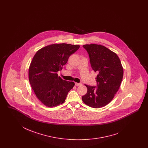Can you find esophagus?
Returning <instances> with one entry per match:
<instances>
[{"label":"esophagus","mask_w":148,"mask_h":148,"mask_svg":"<svg viewBox=\"0 0 148 148\" xmlns=\"http://www.w3.org/2000/svg\"><path fill=\"white\" fill-rule=\"evenodd\" d=\"M75 85L76 86H79L82 85V84L81 83H75Z\"/></svg>","instance_id":"esophagus-1"}]
</instances>
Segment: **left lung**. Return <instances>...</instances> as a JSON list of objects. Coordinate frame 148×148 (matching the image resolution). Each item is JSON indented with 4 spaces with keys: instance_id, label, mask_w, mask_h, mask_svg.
Returning a JSON list of instances; mask_svg holds the SVG:
<instances>
[{
    "instance_id": "obj_1",
    "label": "left lung",
    "mask_w": 148,
    "mask_h": 148,
    "mask_svg": "<svg viewBox=\"0 0 148 148\" xmlns=\"http://www.w3.org/2000/svg\"><path fill=\"white\" fill-rule=\"evenodd\" d=\"M87 51L91 67L97 72V86L86 85L87 93L82 97L84 103L93 108L110 103L119 90L123 77V68L116 53L101 45H83Z\"/></svg>"
}]
</instances>
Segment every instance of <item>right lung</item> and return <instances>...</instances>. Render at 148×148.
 <instances>
[{
    "instance_id": "1",
    "label": "right lung",
    "mask_w": 148,
    "mask_h": 148,
    "mask_svg": "<svg viewBox=\"0 0 148 148\" xmlns=\"http://www.w3.org/2000/svg\"><path fill=\"white\" fill-rule=\"evenodd\" d=\"M79 48L71 44H54L39 50L34 56L29 80L36 97L45 106L53 108L63 103L73 88L74 82L63 80L58 72Z\"/></svg>"
}]
</instances>
